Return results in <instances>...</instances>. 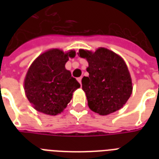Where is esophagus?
Wrapping results in <instances>:
<instances>
[{"label": "esophagus", "instance_id": "1", "mask_svg": "<svg viewBox=\"0 0 159 159\" xmlns=\"http://www.w3.org/2000/svg\"><path fill=\"white\" fill-rule=\"evenodd\" d=\"M82 77H78V78H77V81L79 82L80 84H82Z\"/></svg>", "mask_w": 159, "mask_h": 159}]
</instances>
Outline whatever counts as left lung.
Returning a JSON list of instances; mask_svg holds the SVG:
<instances>
[{"label": "left lung", "instance_id": "left-lung-1", "mask_svg": "<svg viewBox=\"0 0 159 159\" xmlns=\"http://www.w3.org/2000/svg\"><path fill=\"white\" fill-rule=\"evenodd\" d=\"M78 54L89 63V76L82 80L89 108L102 116L122 108L132 93L130 75L123 58L104 48L94 53L81 49Z\"/></svg>", "mask_w": 159, "mask_h": 159}]
</instances>
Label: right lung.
Segmentation results:
<instances>
[{
    "mask_svg": "<svg viewBox=\"0 0 159 159\" xmlns=\"http://www.w3.org/2000/svg\"><path fill=\"white\" fill-rule=\"evenodd\" d=\"M75 51L64 53L51 49L39 55L29 68L25 79V91L34 108L47 115L62 112L80 83L65 68L68 57Z\"/></svg>",
    "mask_w": 159,
    "mask_h": 159,
    "instance_id": "add662e5",
    "label": "right lung"
}]
</instances>
